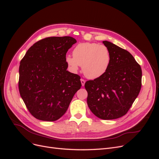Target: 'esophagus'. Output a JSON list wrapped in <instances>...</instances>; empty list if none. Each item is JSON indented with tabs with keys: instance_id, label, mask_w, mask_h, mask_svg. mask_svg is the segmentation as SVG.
I'll return each instance as SVG.
<instances>
[{
	"instance_id": "obj_1",
	"label": "esophagus",
	"mask_w": 159,
	"mask_h": 159,
	"mask_svg": "<svg viewBox=\"0 0 159 159\" xmlns=\"http://www.w3.org/2000/svg\"><path fill=\"white\" fill-rule=\"evenodd\" d=\"M81 85H82V86H84L85 81L84 79H81Z\"/></svg>"
}]
</instances>
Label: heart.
<instances>
[{"label": "heart", "mask_w": 159, "mask_h": 159, "mask_svg": "<svg viewBox=\"0 0 159 159\" xmlns=\"http://www.w3.org/2000/svg\"><path fill=\"white\" fill-rule=\"evenodd\" d=\"M66 63L71 71L78 70L82 66L84 75L89 79H95L107 71L111 61L110 53L104 45L84 42L77 45L73 57L66 56Z\"/></svg>", "instance_id": "obj_1"}]
</instances>
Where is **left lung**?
Segmentation results:
<instances>
[{
  "label": "left lung",
  "mask_w": 159,
  "mask_h": 159,
  "mask_svg": "<svg viewBox=\"0 0 159 159\" xmlns=\"http://www.w3.org/2000/svg\"><path fill=\"white\" fill-rule=\"evenodd\" d=\"M103 43L109 51L110 64L103 75L85 82L87 102L95 116L115 119L128 112L140 92L142 70L128 51L108 41Z\"/></svg>",
  "instance_id": "1"
}]
</instances>
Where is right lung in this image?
Masks as SVG:
<instances>
[{
	"label": "right lung",
	"instance_id": "add662e5",
	"mask_svg": "<svg viewBox=\"0 0 159 159\" xmlns=\"http://www.w3.org/2000/svg\"><path fill=\"white\" fill-rule=\"evenodd\" d=\"M76 42L70 36L45 38L34 44L21 60L19 92L35 118L60 119L81 88L80 76L66 70V53Z\"/></svg>",
	"mask_w": 159,
	"mask_h": 159
}]
</instances>
